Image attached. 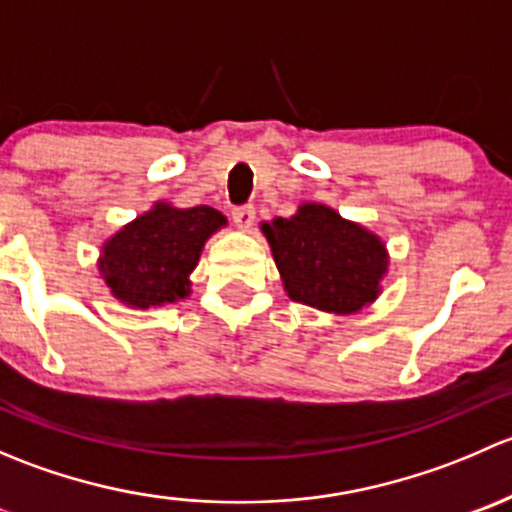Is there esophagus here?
Instances as JSON below:
<instances>
[{
  "label": "esophagus",
  "mask_w": 512,
  "mask_h": 512,
  "mask_svg": "<svg viewBox=\"0 0 512 512\" xmlns=\"http://www.w3.org/2000/svg\"><path fill=\"white\" fill-rule=\"evenodd\" d=\"M232 220H235V225L240 227V230H250V227L255 225V208H252V205L235 208L232 210Z\"/></svg>",
  "instance_id": "1"
}]
</instances>
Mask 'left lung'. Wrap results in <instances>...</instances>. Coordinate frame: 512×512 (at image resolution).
<instances>
[{
  "label": "left lung",
  "instance_id": "left-lung-1",
  "mask_svg": "<svg viewBox=\"0 0 512 512\" xmlns=\"http://www.w3.org/2000/svg\"><path fill=\"white\" fill-rule=\"evenodd\" d=\"M289 299L322 312L356 314L381 292L389 252L379 235L337 210L302 203L292 218L262 223Z\"/></svg>",
  "mask_w": 512,
  "mask_h": 512
}]
</instances>
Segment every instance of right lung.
Listing matches in <instances>:
<instances>
[{"instance_id": "right-lung-1", "label": "right lung", "mask_w": 512, "mask_h": 512, "mask_svg": "<svg viewBox=\"0 0 512 512\" xmlns=\"http://www.w3.org/2000/svg\"><path fill=\"white\" fill-rule=\"evenodd\" d=\"M225 225V215L208 205L183 210L156 203L108 237L98 270L113 297L128 307L173 304L190 294V272L205 242Z\"/></svg>"}]
</instances>
